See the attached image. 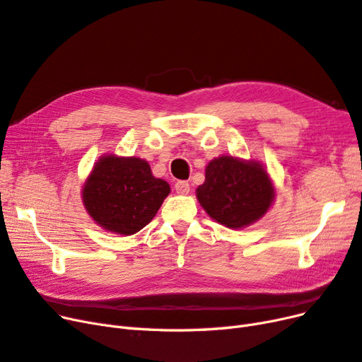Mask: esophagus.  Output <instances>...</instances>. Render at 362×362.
<instances>
[{
  "label": "esophagus",
  "instance_id": "1",
  "mask_svg": "<svg viewBox=\"0 0 362 362\" xmlns=\"http://www.w3.org/2000/svg\"><path fill=\"white\" fill-rule=\"evenodd\" d=\"M175 190L178 194H189L190 184L187 181H177L175 182Z\"/></svg>",
  "mask_w": 362,
  "mask_h": 362
}]
</instances>
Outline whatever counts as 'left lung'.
Masks as SVG:
<instances>
[{"mask_svg":"<svg viewBox=\"0 0 362 362\" xmlns=\"http://www.w3.org/2000/svg\"><path fill=\"white\" fill-rule=\"evenodd\" d=\"M196 198L213 221L242 229L270 210L275 185L259 161L221 156L206 164L205 181L196 189Z\"/></svg>","mask_w":362,"mask_h":362,"instance_id":"left-lung-1","label":"left lung"}]
</instances>
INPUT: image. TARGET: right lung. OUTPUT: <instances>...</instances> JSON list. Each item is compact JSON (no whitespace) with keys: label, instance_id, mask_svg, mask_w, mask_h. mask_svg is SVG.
I'll use <instances>...</instances> for the list:
<instances>
[{"label":"right lung","instance_id":"right-lung-1","mask_svg":"<svg viewBox=\"0 0 362 362\" xmlns=\"http://www.w3.org/2000/svg\"><path fill=\"white\" fill-rule=\"evenodd\" d=\"M169 193L170 185L152 175L146 160L105 154L86 178L81 198L96 225L133 235L154 218Z\"/></svg>","mask_w":362,"mask_h":362}]
</instances>
